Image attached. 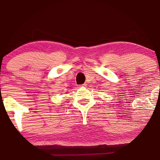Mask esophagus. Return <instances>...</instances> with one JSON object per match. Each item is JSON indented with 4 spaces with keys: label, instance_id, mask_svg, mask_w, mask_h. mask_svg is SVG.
Here are the masks:
<instances>
[{
    "label": "esophagus",
    "instance_id": "obj_1",
    "mask_svg": "<svg viewBox=\"0 0 160 160\" xmlns=\"http://www.w3.org/2000/svg\"><path fill=\"white\" fill-rule=\"evenodd\" d=\"M81 86H82V87H85V86H87V84H86V83H84V84L81 85Z\"/></svg>",
    "mask_w": 160,
    "mask_h": 160
}]
</instances>
